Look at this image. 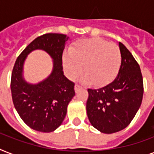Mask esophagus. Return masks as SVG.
<instances>
[{"mask_svg": "<svg viewBox=\"0 0 154 154\" xmlns=\"http://www.w3.org/2000/svg\"><path fill=\"white\" fill-rule=\"evenodd\" d=\"M74 89H75V91L77 92V91H78V90H79V89H82V86H81V85H79L76 84V85H75Z\"/></svg>", "mask_w": 154, "mask_h": 154, "instance_id": "1", "label": "esophagus"}]
</instances>
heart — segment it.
I'll use <instances>...</instances> for the list:
<instances>
[{
	"mask_svg": "<svg viewBox=\"0 0 154 154\" xmlns=\"http://www.w3.org/2000/svg\"><path fill=\"white\" fill-rule=\"evenodd\" d=\"M70 55L63 58L67 77L76 79L83 71L84 82L97 86L109 84L117 77L122 63V54L117 45L100 38L79 41L70 49Z\"/></svg>",
	"mask_w": 154,
	"mask_h": 154,
	"instance_id": "b5f03b06",
	"label": "heart"
}]
</instances>
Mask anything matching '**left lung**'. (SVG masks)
Segmentation results:
<instances>
[{
    "mask_svg": "<svg viewBox=\"0 0 154 154\" xmlns=\"http://www.w3.org/2000/svg\"><path fill=\"white\" fill-rule=\"evenodd\" d=\"M119 48L122 64L117 77L101 89H88L87 115L92 125L104 134L126 128L143 97V78L138 63L121 42Z\"/></svg>",
    "mask_w": 154,
    "mask_h": 154,
    "instance_id": "obj_1",
    "label": "left lung"
}]
</instances>
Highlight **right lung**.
<instances>
[{"instance_id":"obj_1","label":"right lung","mask_w":154,"mask_h":154,"mask_svg":"<svg viewBox=\"0 0 154 154\" xmlns=\"http://www.w3.org/2000/svg\"><path fill=\"white\" fill-rule=\"evenodd\" d=\"M65 34L46 33L33 40L16 60L11 77V93L16 110L31 129L43 133L54 131L67 112V106L74 97V83L63 72L62 54ZM36 49L49 53L54 60L51 74L38 84L28 83L23 77V66L28 54Z\"/></svg>"}]
</instances>
